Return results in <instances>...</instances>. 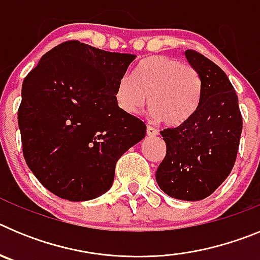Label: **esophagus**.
I'll return each instance as SVG.
<instances>
[{
    "mask_svg": "<svg viewBox=\"0 0 260 260\" xmlns=\"http://www.w3.org/2000/svg\"><path fill=\"white\" fill-rule=\"evenodd\" d=\"M146 133H147V135H148V137H157V135H158L157 130H156V128H153V127H151V126H148V127H147Z\"/></svg>",
    "mask_w": 260,
    "mask_h": 260,
    "instance_id": "esophagus-1",
    "label": "esophagus"
}]
</instances>
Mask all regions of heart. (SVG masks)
<instances>
[{"instance_id": "heart-1", "label": "heart", "mask_w": 260, "mask_h": 260, "mask_svg": "<svg viewBox=\"0 0 260 260\" xmlns=\"http://www.w3.org/2000/svg\"><path fill=\"white\" fill-rule=\"evenodd\" d=\"M201 95V78L194 68L173 57L152 56L133 77L119 80L114 99L125 113H141L147 103L153 119L180 126L195 113Z\"/></svg>"}]
</instances>
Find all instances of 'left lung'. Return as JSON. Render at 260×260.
Masks as SVG:
<instances>
[{"mask_svg": "<svg viewBox=\"0 0 260 260\" xmlns=\"http://www.w3.org/2000/svg\"><path fill=\"white\" fill-rule=\"evenodd\" d=\"M183 56L201 78V102L185 123L161 132L167 155L156 171V182L172 198L195 202L212 194L233 169L242 116L224 71L194 50H185Z\"/></svg>", "mask_w": 260, "mask_h": 260, "instance_id": "obj_1", "label": "left lung"}]
</instances>
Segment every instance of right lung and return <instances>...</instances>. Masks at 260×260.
Returning <instances> with one entry per match:
<instances>
[{
    "mask_svg": "<svg viewBox=\"0 0 260 260\" xmlns=\"http://www.w3.org/2000/svg\"><path fill=\"white\" fill-rule=\"evenodd\" d=\"M137 56L66 41L24 78L18 125L23 156L44 187L84 202L112 187L116 162L146 135L114 92Z\"/></svg>",
    "mask_w": 260,
    "mask_h": 260,
    "instance_id": "add662e5",
    "label": "right lung"
}]
</instances>
